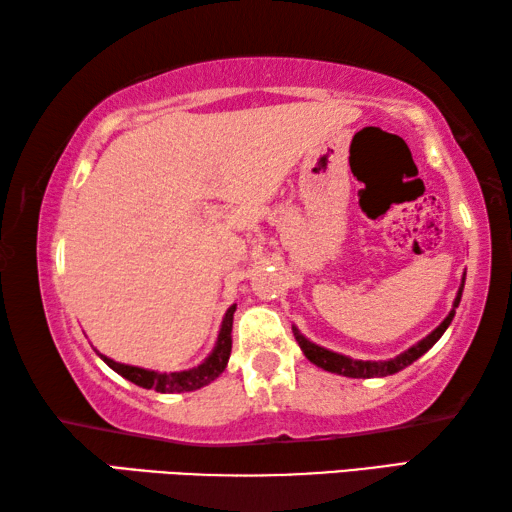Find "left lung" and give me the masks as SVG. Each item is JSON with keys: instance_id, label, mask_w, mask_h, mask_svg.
Masks as SVG:
<instances>
[{"instance_id": "obj_1", "label": "left lung", "mask_w": 512, "mask_h": 512, "mask_svg": "<svg viewBox=\"0 0 512 512\" xmlns=\"http://www.w3.org/2000/svg\"><path fill=\"white\" fill-rule=\"evenodd\" d=\"M463 284H465V275H463ZM463 284L461 289H458L456 293V300H454V307L452 311H449L447 318L440 323L436 329L429 336H424L422 341H418L413 345V348H409L402 354H397L395 359H388V361H361V359H350L345 357V354H339V352H332V350H325L320 348V345L311 343L309 339H305L296 327H293V336H296V341L300 345V350L305 352V357L316 363L318 368H323L327 372H334V375H343V377H354V379H370V377H388V375H395V372L404 370L406 366H411V363L415 359H420L424 352H427L429 348H433V343H436L440 336L445 334V329L449 327V323H452V318L456 314V307L458 302H461V296H463Z\"/></svg>"}]
</instances>
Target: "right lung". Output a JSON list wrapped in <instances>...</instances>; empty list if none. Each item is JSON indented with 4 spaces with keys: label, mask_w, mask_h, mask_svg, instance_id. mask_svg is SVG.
<instances>
[{
    "label": "right lung",
    "mask_w": 512,
    "mask_h": 512,
    "mask_svg": "<svg viewBox=\"0 0 512 512\" xmlns=\"http://www.w3.org/2000/svg\"><path fill=\"white\" fill-rule=\"evenodd\" d=\"M237 305H232L228 311H225L223 323H221V332L219 339H216V345L210 357H207L201 366L189 368V370H180V372H155V370H146V368H137V366H126V363H117L108 357H99L108 363V366L133 384L142 386V388H153L158 393H187V391H198L214 381L221 375L228 366L230 359V350H232V316H235Z\"/></svg>",
    "instance_id": "obj_1"
}]
</instances>
